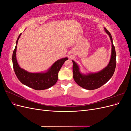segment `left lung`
<instances>
[{"label": "left lung", "mask_w": 131, "mask_h": 131, "mask_svg": "<svg viewBox=\"0 0 131 131\" xmlns=\"http://www.w3.org/2000/svg\"><path fill=\"white\" fill-rule=\"evenodd\" d=\"M104 30L110 37L112 42V53L108 66L100 72L83 74L77 63L72 60L74 80L81 88L89 90L100 88L108 82L113 75L116 68V54L113 42V38L109 31L104 28Z\"/></svg>", "instance_id": "left-lung-1"}]
</instances>
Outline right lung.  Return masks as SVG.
Instances as JSON below:
<instances>
[{
	"label": "right lung",
	"mask_w": 131,
	"mask_h": 131,
	"mask_svg": "<svg viewBox=\"0 0 131 131\" xmlns=\"http://www.w3.org/2000/svg\"><path fill=\"white\" fill-rule=\"evenodd\" d=\"M21 33L16 42L13 57V68L18 80L23 85L36 90H43L49 89L53 86L58 80V74L62 65L68 58L67 57L58 59L45 72L30 73L21 68L18 64L16 59V50L18 39Z\"/></svg>",
	"instance_id": "add662e5"
}]
</instances>
